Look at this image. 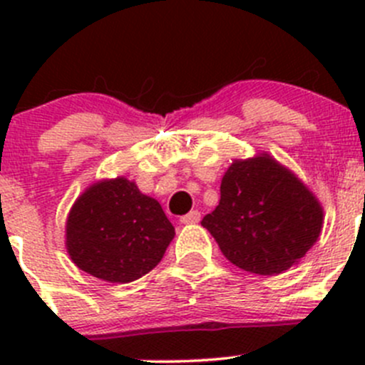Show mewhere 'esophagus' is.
Instances as JSON below:
<instances>
[{
  "mask_svg": "<svg viewBox=\"0 0 365 365\" xmlns=\"http://www.w3.org/2000/svg\"><path fill=\"white\" fill-rule=\"evenodd\" d=\"M201 219V212H197V210H192V212H189L187 215H183L182 219H180V222L182 224H196L200 222Z\"/></svg>",
  "mask_w": 365,
  "mask_h": 365,
  "instance_id": "esophagus-1",
  "label": "esophagus"
}]
</instances>
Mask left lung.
Returning a JSON list of instances; mask_svg holds the SVG:
<instances>
[{"instance_id":"1","label":"left lung","mask_w":365,"mask_h":365,"mask_svg":"<svg viewBox=\"0 0 365 365\" xmlns=\"http://www.w3.org/2000/svg\"><path fill=\"white\" fill-rule=\"evenodd\" d=\"M201 226L238 268L277 275L318 240L323 208L289 169L263 153L233 160L220 182L219 205Z\"/></svg>"}]
</instances>
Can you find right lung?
I'll list each match as a JSON object with an SVG mask.
<instances>
[{
	"label": "right lung",
	"instance_id": "add662e5",
	"mask_svg": "<svg viewBox=\"0 0 365 365\" xmlns=\"http://www.w3.org/2000/svg\"><path fill=\"white\" fill-rule=\"evenodd\" d=\"M175 227L159 201L118 176L88 187L70 208L67 251L86 274L116 284L159 264Z\"/></svg>",
	"mask_w": 365,
	"mask_h": 365
}]
</instances>
